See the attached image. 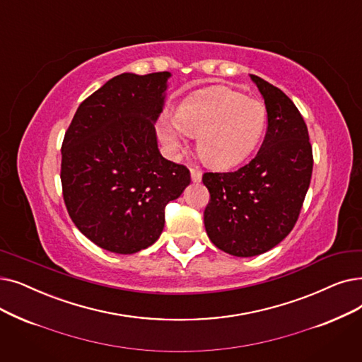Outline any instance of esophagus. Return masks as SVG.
I'll list each match as a JSON object with an SVG mask.
<instances>
[{
  "instance_id": "obj_1",
  "label": "esophagus",
  "mask_w": 362,
  "mask_h": 362,
  "mask_svg": "<svg viewBox=\"0 0 362 362\" xmlns=\"http://www.w3.org/2000/svg\"><path fill=\"white\" fill-rule=\"evenodd\" d=\"M191 179L194 183H199L202 179V173L197 168H191Z\"/></svg>"
}]
</instances>
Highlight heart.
<instances>
[{"label": "heart", "mask_w": 362, "mask_h": 362, "mask_svg": "<svg viewBox=\"0 0 362 362\" xmlns=\"http://www.w3.org/2000/svg\"><path fill=\"white\" fill-rule=\"evenodd\" d=\"M263 102L223 86L186 98L176 117L163 115L158 136L171 155L186 146V136L198 137L201 160L214 168H230L245 161L260 144L266 129Z\"/></svg>", "instance_id": "heart-1"}]
</instances>
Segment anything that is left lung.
Returning <instances> with one entry per match:
<instances>
[{
  "mask_svg": "<svg viewBox=\"0 0 362 362\" xmlns=\"http://www.w3.org/2000/svg\"><path fill=\"white\" fill-rule=\"evenodd\" d=\"M264 100L268 132L256 156L232 173H206L210 191L204 225L210 241L237 257H253L291 232L312 176L308 127L278 87L250 74Z\"/></svg>",
  "mask_w": 362,
  "mask_h": 362,
  "instance_id": "left-lung-1",
  "label": "left lung"
}]
</instances>
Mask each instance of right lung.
Returning a JSON list of instances; mask_svg holds the SVG:
<instances>
[{"label": "right lung", "instance_id": "right-lung-1", "mask_svg": "<svg viewBox=\"0 0 362 362\" xmlns=\"http://www.w3.org/2000/svg\"><path fill=\"white\" fill-rule=\"evenodd\" d=\"M170 72L114 76L80 106L62 145L64 199L75 226L103 250L133 255L164 229L167 202L191 183L165 160L155 124Z\"/></svg>", "mask_w": 362, "mask_h": 362}]
</instances>
